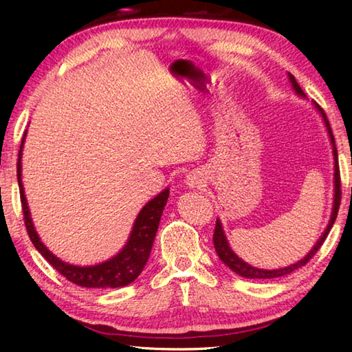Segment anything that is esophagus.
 Listing matches in <instances>:
<instances>
[{
    "label": "esophagus",
    "instance_id": "1",
    "mask_svg": "<svg viewBox=\"0 0 352 352\" xmlns=\"http://www.w3.org/2000/svg\"><path fill=\"white\" fill-rule=\"evenodd\" d=\"M184 183H186L188 188H201L205 183V178L200 174V172L194 170V172H189V174L186 175V178H184Z\"/></svg>",
    "mask_w": 352,
    "mask_h": 352
}]
</instances>
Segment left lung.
Wrapping results in <instances>:
<instances>
[{
    "label": "left lung",
    "mask_w": 352,
    "mask_h": 352,
    "mask_svg": "<svg viewBox=\"0 0 352 352\" xmlns=\"http://www.w3.org/2000/svg\"><path fill=\"white\" fill-rule=\"evenodd\" d=\"M289 80L292 83V88H294V91L298 94L300 98H306L305 91L301 90V87L298 85V82L294 76L289 73ZM315 109L323 118V122L326 126L327 130V135H329V140H331V144H332V155H333V204H332V212H331V219H329V223H327L326 230L321 233L320 239L315 242V245L311 248V252H309L305 258L300 259L295 264H290L287 267H283V269H275V270H265V269H258V267H253L250 265L248 262L242 261L239 256H237L233 250H231L228 239H226L225 236V231L222 228V222L217 219L216 222V230H214V236H212V241H214V248H216L219 259L223 262V264L228 267V269L233 270L234 273H237L239 276L243 278H248V279H272V278H281L289 275V273L295 272L300 269V267L306 265L309 261L312 259V256L318 252L320 247L323 245V242L326 239V236L329 234V231L332 228L333 222H336L337 219V212H338V206H340V200H342V190H340V170H338V155H337V147H336V140H333V135H332V130L329 126V121H327L326 118V113L320 109V105L317 102H314Z\"/></svg>",
    "instance_id": "8db88e82"
}]
</instances>
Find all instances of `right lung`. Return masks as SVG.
Wrapping results in <instances>:
<instances>
[{
    "mask_svg": "<svg viewBox=\"0 0 352 352\" xmlns=\"http://www.w3.org/2000/svg\"><path fill=\"white\" fill-rule=\"evenodd\" d=\"M26 136V133H25ZM25 136L21 140L20 152H19V163H16V178H19L20 186V195H21V205H23V214H25V225L28 230V234L31 237L34 247L38 250L41 256L54 267V269L63 275L68 281L74 283L80 287L88 289H116L124 287L133 283L140 273L144 269L146 262L151 254V250L155 241V234H157L160 220H162V214L166 206V201L169 197V188L162 190L157 197H153L151 201L142 206L138 217L135 219L132 233H130L126 245L122 247L121 252L113 256V258L107 259L96 265H73L68 264L62 259H58L56 254H52L50 250L46 248L43 242L40 241L37 231L34 228L31 212H29L28 200L25 195V188H23L21 182V152L23 146H25Z\"/></svg>",
    "mask_w": 352,
    "mask_h": 352,
    "instance_id": "add662e5",
    "label": "right lung"
}]
</instances>
